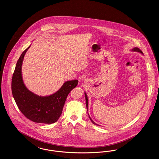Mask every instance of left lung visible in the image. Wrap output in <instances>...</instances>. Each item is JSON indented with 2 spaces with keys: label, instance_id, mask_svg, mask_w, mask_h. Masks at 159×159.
Returning <instances> with one entry per match:
<instances>
[{
  "label": "left lung",
  "instance_id": "obj_1",
  "mask_svg": "<svg viewBox=\"0 0 159 159\" xmlns=\"http://www.w3.org/2000/svg\"><path fill=\"white\" fill-rule=\"evenodd\" d=\"M133 52H139V53H142V54H143V52L139 49V48H133L132 50ZM85 102H86V106H87V111H88V109H89V103H88V102H89V100H88V97L87 96V94H86V93H85ZM89 116L90 117V120H91V121L92 122V123L93 124L98 125L96 124L93 120H92V119L90 117V115H89Z\"/></svg>",
  "mask_w": 159,
  "mask_h": 159
}]
</instances>
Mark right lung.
Returning <instances> with one entry per match:
<instances>
[{
  "label": "right lung",
  "mask_w": 159,
  "mask_h": 159,
  "mask_svg": "<svg viewBox=\"0 0 159 159\" xmlns=\"http://www.w3.org/2000/svg\"><path fill=\"white\" fill-rule=\"evenodd\" d=\"M30 46L21 54L12 78V93L21 113L30 120L36 123L53 124L62 114L63 107L70 91L76 87L78 80L66 81L53 94L41 97L28 90L24 84L21 68L24 57Z\"/></svg>",
  "instance_id": "right-lung-1"
}]
</instances>
